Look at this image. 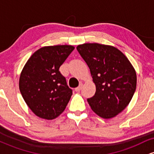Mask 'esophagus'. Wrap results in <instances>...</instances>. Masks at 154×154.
Here are the masks:
<instances>
[{"label":"esophagus","mask_w":154,"mask_h":154,"mask_svg":"<svg viewBox=\"0 0 154 154\" xmlns=\"http://www.w3.org/2000/svg\"><path fill=\"white\" fill-rule=\"evenodd\" d=\"M82 84L79 85L78 87H77V88H76L75 89V91H76V92H79V91H80V90L82 89Z\"/></svg>","instance_id":"34e87169"}]
</instances>
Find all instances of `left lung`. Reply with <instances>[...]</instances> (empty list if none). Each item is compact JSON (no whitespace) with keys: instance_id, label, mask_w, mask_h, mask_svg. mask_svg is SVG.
<instances>
[{"instance_id":"1","label":"left lung","mask_w":154,"mask_h":154,"mask_svg":"<svg viewBox=\"0 0 154 154\" xmlns=\"http://www.w3.org/2000/svg\"><path fill=\"white\" fill-rule=\"evenodd\" d=\"M77 50L89 67L96 87L95 95L88 98L92 110L104 119L114 117L128 106L135 93V69L114 46L85 43Z\"/></svg>"}]
</instances>
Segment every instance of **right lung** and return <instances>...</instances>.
<instances>
[{"instance_id":"obj_1","label":"right lung","mask_w":154,"mask_h":154,"mask_svg":"<svg viewBox=\"0 0 154 154\" xmlns=\"http://www.w3.org/2000/svg\"><path fill=\"white\" fill-rule=\"evenodd\" d=\"M75 49L72 45H54L38 49L23 68L19 90L36 116L54 119L66 109L72 95L60 66Z\"/></svg>"}]
</instances>
